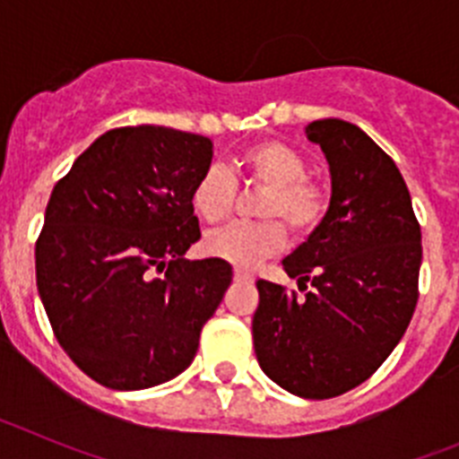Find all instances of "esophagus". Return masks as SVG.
I'll return each mask as SVG.
<instances>
[{
    "label": "esophagus",
    "mask_w": 459,
    "mask_h": 459,
    "mask_svg": "<svg viewBox=\"0 0 459 459\" xmlns=\"http://www.w3.org/2000/svg\"><path fill=\"white\" fill-rule=\"evenodd\" d=\"M234 280H237V282H253V275H250L248 271L237 269L234 271Z\"/></svg>",
    "instance_id": "34e87169"
}]
</instances>
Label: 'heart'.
Here are the masks:
<instances>
[{"mask_svg":"<svg viewBox=\"0 0 459 459\" xmlns=\"http://www.w3.org/2000/svg\"><path fill=\"white\" fill-rule=\"evenodd\" d=\"M246 177L266 186L269 193L259 202L262 222H232L206 234L204 250L237 266H255L285 246L287 222L291 232L306 234L322 221L326 211V195L317 184L306 179L307 163L294 147L278 140L259 142L241 158ZM237 202V181L227 169H204L190 190L193 211L209 225L225 221ZM276 221H273V218Z\"/></svg>","mask_w":459,"mask_h":459,"instance_id":"b5f03b06","label":"heart"}]
</instances>
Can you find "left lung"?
Masks as SVG:
<instances>
[{
	"label": "left lung",
	"mask_w": 459,
	"mask_h": 459,
	"mask_svg": "<svg viewBox=\"0 0 459 459\" xmlns=\"http://www.w3.org/2000/svg\"><path fill=\"white\" fill-rule=\"evenodd\" d=\"M306 137L324 152L331 202L322 222L282 259L296 291L257 280L253 342L278 386L326 400L368 379L403 340L419 301L423 248L411 197L391 156L359 126L319 119Z\"/></svg>",
	"instance_id": "left-lung-1"
}]
</instances>
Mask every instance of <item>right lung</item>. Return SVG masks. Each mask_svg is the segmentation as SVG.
Masks as SVG:
<instances>
[{
	"mask_svg": "<svg viewBox=\"0 0 459 459\" xmlns=\"http://www.w3.org/2000/svg\"><path fill=\"white\" fill-rule=\"evenodd\" d=\"M211 156L204 135L124 126L52 190L36 287L64 351L103 386L140 391L181 375L232 282L225 259H184L202 237L190 190Z\"/></svg>",
	"mask_w": 459,
	"mask_h": 459,
	"instance_id": "add662e5",
	"label": "right lung"
}]
</instances>
